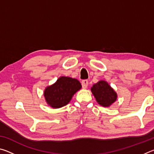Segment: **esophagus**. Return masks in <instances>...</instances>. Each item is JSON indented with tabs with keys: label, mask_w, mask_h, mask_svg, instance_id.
<instances>
[{
	"label": "esophagus",
	"mask_w": 154,
	"mask_h": 154,
	"mask_svg": "<svg viewBox=\"0 0 154 154\" xmlns=\"http://www.w3.org/2000/svg\"><path fill=\"white\" fill-rule=\"evenodd\" d=\"M82 87L83 88H86L88 86V81L87 79L82 80Z\"/></svg>",
	"instance_id": "34e87169"
}]
</instances>
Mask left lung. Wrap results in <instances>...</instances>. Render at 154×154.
<instances>
[{
  "label": "left lung",
  "mask_w": 154,
  "mask_h": 154,
  "mask_svg": "<svg viewBox=\"0 0 154 154\" xmlns=\"http://www.w3.org/2000/svg\"><path fill=\"white\" fill-rule=\"evenodd\" d=\"M91 91L99 105L109 107L117 100L118 95L109 83L101 80L93 85Z\"/></svg>",
  "instance_id": "1"
}]
</instances>
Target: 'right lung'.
<instances>
[{
  "label": "right lung",
  "instance_id": "1",
  "mask_svg": "<svg viewBox=\"0 0 154 154\" xmlns=\"http://www.w3.org/2000/svg\"><path fill=\"white\" fill-rule=\"evenodd\" d=\"M82 88L80 82L71 77H60L56 83L48 86L44 91V96L48 105L58 109L66 105L75 93Z\"/></svg>",
  "mask_w": 154,
  "mask_h": 154
}]
</instances>
